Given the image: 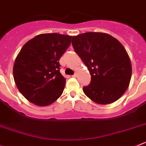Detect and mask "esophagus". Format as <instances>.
<instances>
[{
  "mask_svg": "<svg viewBox=\"0 0 146 146\" xmlns=\"http://www.w3.org/2000/svg\"><path fill=\"white\" fill-rule=\"evenodd\" d=\"M72 77H77V73H75V74H74V75H72Z\"/></svg>",
  "mask_w": 146,
  "mask_h": 146,
  "instance_id": "obj_1",
  "label": "esophagus"
}]
</instances>
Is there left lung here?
<instances>
[{
    "instance_id": "obj_1",
    "label": "left lung",
    "mask_w": 146,
    "mask_h": 146,
    "mask_svg": "<svg viewBox=\"0 0 146 146\" xmlns=\"http://www.w3.org/2000/svg\"><path fill=\"white\" fill-rule=\"evenodd\" d=\"M72 44L91 75L83 92L95 103L115 102L129 87L132 65L121 42L103 33H85L72 37Z\"/></svg>"
}]
</instances>
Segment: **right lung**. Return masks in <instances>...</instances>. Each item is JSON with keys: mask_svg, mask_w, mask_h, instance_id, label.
<instances>
[{"mask_svg": "<svg viewBox=\"0 0 146 146\" xmlns=\"http://www.w3.org/2000/svg\"><path fill=\"white\" fill-rule=\"evenodd\" d=\"M72 36L45 33L24 45L13 68L16 85L29 102L46 106L64 91L66 79L60 73L59 59L70 45Z\"/></svg>", "mask_w": 146, "mask_h": 146, "instance_id": "obj_1", "label": "right lung"}]
</instances>
